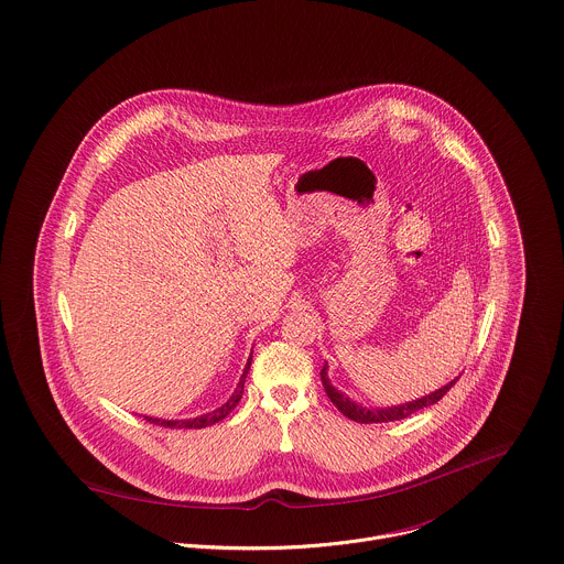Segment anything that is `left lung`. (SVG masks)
Instances as JSON below:
<instances>
[{
    "label": "left lung",
    "mask_w": 564,
    "mask_h": 564,
    "mask_svg": "<svg viewBox=\"0 0 564 564\" xmlns=\"http://www.w3.org/2000/svg\"><path fill=\"white\" fill-rule=\"evenodd\" d=\"M321 380H323V387H325V391H327L332 404H334L345 417H349V420H354V422H358V424H380V422L404 420V417H409V415H413V413H417V411H422V409H426V406H431V404H437V402L451 391V387H453L459 378H455L453 382H448L446 387L437 389V391L431 393V395H424V398L413 400V402H406V404L387 406V409H367V406H362V404L349 400L345 393H340V391L329 382V378H327V362H325V367L321 369Z\"/></svg>",
    "instance_id": "8db88e82"
}]
</instances>
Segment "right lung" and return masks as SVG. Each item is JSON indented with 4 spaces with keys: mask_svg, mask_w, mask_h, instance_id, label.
Listing matches in <instances>:
<instances>
[{
    "mask_svg": "<svg viewBox=\"0 0 564 564\" xmlns=\"http://www.w3.org/2000/svg\"><path fill=\"white\" fill-rule=\"evenodd\" d=\"M250 365H252V356L248 358V362H246V367H243V373H241V378H239V382H237L235 393H232L219 409H215V411H210V413H206V415L193 417V420H160V417H149V415H144V420L151 422V424H155V426H164V429H206V426H213V424L221 422V420H224L226 415H230V413L235 411V406L239 404V400H241V395H243V384H246V376H248V371H250Z\"/></svg>",
    "mask_w": 564,
    "mask_h": 564,
    "instance_id": "obj_1",
    "label": "right lung"
}]
</instances>
